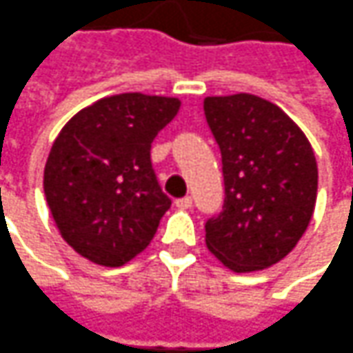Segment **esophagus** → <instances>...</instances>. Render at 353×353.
Returning <instances> with one entry per match:
<instances>
[{
    "mask_svg": "<svg viewBox=\"0 0 353 353\" xmlns=\"http://www.w3.org/2000/svg\"><path fill=\"white\" fill-rule=\"evenodd\" d=\"M174 205H176L179 210H190V208H192V198H190V196L179 198V200H174Z\"/></svg>",
    "mask_w": 353,
    "mask_h": 353,
    "instance_id": "1",
    "label": "esophagus"
}]
</instances>
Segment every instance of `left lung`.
<instances>
[{"label": "left lung", "mask_w": 353, "mask_h": 353, "mask_svg": "<svg viewBox=\"0 0 353 353\" xmlns=\"http://www.w3.org/2000/svg\"><path fill=\"white\" fill-rule=\"evenodd\" d=\"M204 114L221 151L223 212L208 219L205 247L237 274L270 268L311 223L319 169L301 128L266 99L205 97Z\"/></svg>", "instance_id": "8db88e82"}]
</instances>
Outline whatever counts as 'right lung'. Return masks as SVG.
I'll list each match as a JSON object with an SVG mask.
<instances>
[{"label":"right lung","mask_w":353,"mask_h":353,"mask_svg":"<svg viewBox=\"0 0 353 353\" xmlns=\"http://www.w3.org/2000/svg\"><path fill=\"white\" fill-rule=\"evenodd\" d=\"M181 108L174 97L122 93L79 110L44 167L50 214L70 247L101 266L148 248L171 198L151 167V141Z\"/></svg>","instance_id":"1"}]
</instances>
